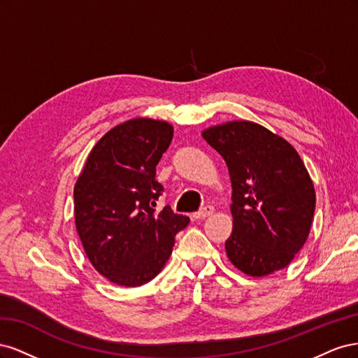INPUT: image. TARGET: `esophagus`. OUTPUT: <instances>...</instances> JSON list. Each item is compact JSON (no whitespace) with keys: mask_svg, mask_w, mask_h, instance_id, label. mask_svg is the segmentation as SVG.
<instances>
[{"mask_svg":"<svg viewBox=\"0 0 358 358\" xmlns=\"http://www.w3.org/2000/svg\"><path fill=\"white\" fill-rule=\"evenodd\" d=\"M213 206H210V204H208V206H204V208H201L199 212H196L194 213V218L196 220H203V218H208V216H210L212 213H213Z\"/></svg>","mask_w":358,"mask_h":358,"instance_id":"obj_1","label":"esophagus"}]
</instances>
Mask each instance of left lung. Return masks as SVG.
I'll list each match as a JSON object with an SVG mask.
<instances>
[{
	"label": "left lung",
	"instance_id": "1",
	"mask_svg": "<svg viewBox=\"0 0 358 358\" xmlns=\"http://www.w3.org/2000/svg\"><path fill=\"white\" fill-rule=\"evenodd\" d=\"M229 166L233 233L230 262L251 276L287 267L305 245L315 212V189L301 158L267 128L237 121L203 131Z\"/></svg>",
	"mask_w": 358,
	"mask_h": 358
}]
</instances>
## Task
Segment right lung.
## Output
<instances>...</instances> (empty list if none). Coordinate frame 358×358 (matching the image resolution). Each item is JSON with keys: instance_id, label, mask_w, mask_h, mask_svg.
<instances>
[{"instance_id": "obj_1", "label": "right lung", "mask_w": 358, "mask_h": 358, "mask_svg": "<svg viewBox=\"0 0 358 358\" xmlns=\"http://www.w3.org/2000/svg\"><path fill=\"white\" fill-rule=\"evenodd\" d=\"M171 138L164 121H127L100 138L76 182V229L96 272L113 284L138 287L154 279L175 236L189 224L170 206L157 210L164 192L157 164Z\"/></svg>"}]
</instances>
